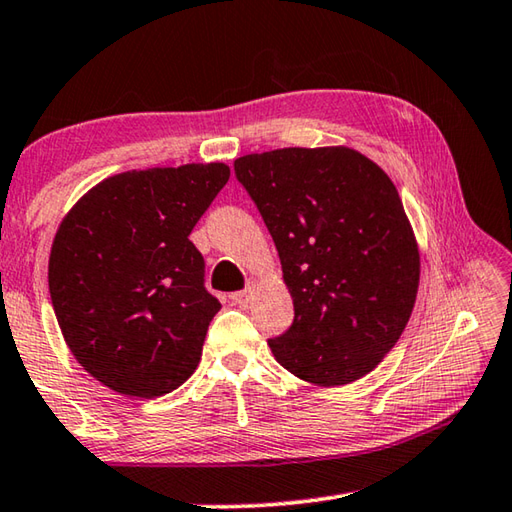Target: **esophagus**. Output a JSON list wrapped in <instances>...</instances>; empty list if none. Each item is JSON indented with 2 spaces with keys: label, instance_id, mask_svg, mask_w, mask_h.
Listing matches in <instances>:
<instances>
[{
  "label": "esophagus",
  "instance_id": "esophagus-1",
  "mask_svg": "<svg viewBox=\"0 0 512 512\" xmlns=\"http://www.w3.org/2000/svg\"><path fill=\"white\" fill-rule=\"evenodd\" d=\"M253 293H255V284L250 282L244 291H237L235 295H232V300H235L237 304H248L250 302V297H253Z\"/></svg>",
  "mask_w": 512,
  "mask_h": 512
}]
</instances>
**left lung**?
<instances>
[{
  "instance_id": "obj_1",
  "label": "left lung",
  "mask_w": 512,
  "mask_h": 512,
  "mask_svg": "<svg viewBox=\"0 0 512 512\" xmlns=\"http://www.w3.org/2000/svg\"><path fill=\"white\" fill-rule=\"evenodd\" d=\"M280 253L295 318L273 356L306 383L369 374L410 320L421 259L403 201L349 147H284L235 161Z\"/></svg>"
}]
</instances>
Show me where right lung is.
I'll use <instances>...</instances> for the list:
<instances>
[{"label": "right lung", "instance_id": "obj_1", "mask_svg": "<svg viewBox=\"0 0 512 512\" xmlns=\"http://www.w3.org/2000/svg\"><path fill=\"white\" fill-rule=\"evenodd\" d=\"M228 176L224 163L109 176L55 232V318L76 360L114 392L156 398L197 369L221 304L188 237Z\"/></svg>", "mask_w": 512, "mask_h": 512}]
</instances>
